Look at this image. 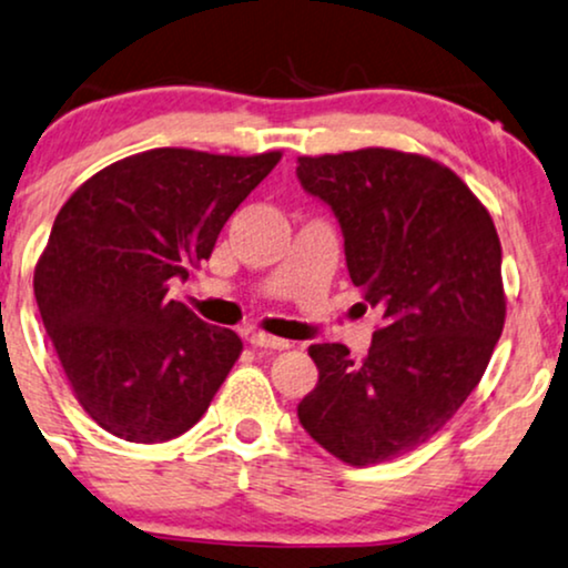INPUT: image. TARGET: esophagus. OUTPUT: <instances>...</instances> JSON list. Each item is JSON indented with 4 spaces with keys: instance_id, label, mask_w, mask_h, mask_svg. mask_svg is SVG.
<instances>
[{
    "instance_id": "1",
    "label": "esophagus",
    "mask_w": 568,
    "mask_h": 568,
    "mask_svg": "<svg viewBox=\"0 0 568 568\" xmlns=\"http://www.w3.org/2000/svg\"><path fill=\"white\" fill-rule=\"evenodd\" d=\"M245 341H248L251 346H258V349H288V341L266 336L262 331H248L245 333Z\"/></svg>"
}]
</instances>
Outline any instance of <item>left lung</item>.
<instances>
[{"label": "left lung", "instance_id": "obj_1", "mask_svg": "<svg viewBox=\"0 0 568 568\" xmlns=\"http://www.w3.org/2000/svg\"><path fill=\"white\" fill-rule=\"evenodd\" d=\"M302 187L338 219L346 270L381 312L367 357L314 344L317 386L298 423L349 466H373L439 432L487 371L505 323L503 251L460 176L399 150L298 159Z\"/></svg>", "mask_w": 568, "mask_h": 568}]
</instances>
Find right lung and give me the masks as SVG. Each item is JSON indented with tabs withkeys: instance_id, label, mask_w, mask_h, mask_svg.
<instances>
[{
	"instance_id": "obj_1",
	"label": "right lung",
	"mask_w": 568,
	"mask_h": 568,
	"mask_svg": "<svg viewBox=\"0 0 568 568\" xmlns=\"http://www.w3.org/2000/svg\"><path fill=\"white\" fill-rule=\"evenodd\" d=\"M277 161L148 150L102 169L54 216L33 293L73 394L105 432L169 442L209 409L243 344L166 298L169 283L206 262Z\"/></svg>"
}]
</instances>
